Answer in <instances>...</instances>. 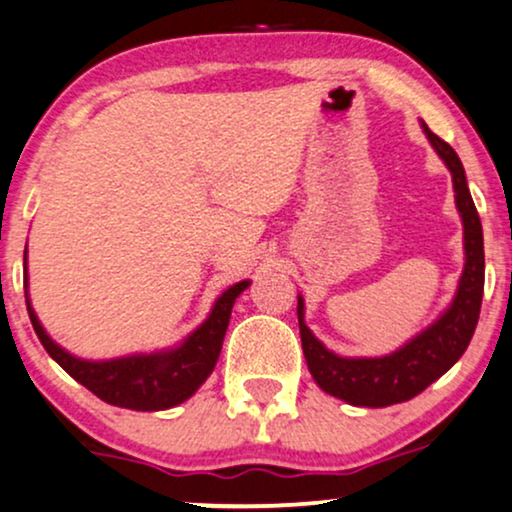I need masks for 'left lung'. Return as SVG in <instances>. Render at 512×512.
<instances>
[{
  "label": "left lung",
  "instance_id": "obj_1",
  "mask_svg": "<svg viewBox=\"0 0 512 512\" xmlns=\"http://www.w3.org/2000/svg\"><path fill=\"white\" fill-rule=\"evenodd\" d=\"M427 140L437 149L453 175L456 206L465 227V268L460 275L456 299L432 327L384 358H342L327 351L304 323V299L299 296V330L301 346L318 387L351 406L384 408L418 396L434 380H439L468 349L475 334L479 308L484 294V237L475 201L470 197L463 163L449 142L422 123Z\"/></svg>",
  "mask_w": 512,
  "mask_h": 512
}]
</instances>
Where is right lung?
I'll list each match as a JSON object with an SVG mask.
<instances>
[{
    "mask_svg": "<svg viewBox=\"0 0 512 512\" xmlns=\"http://www.w3.org/2000/svg\"><path fill=\"white\" fill-rule=\"evenodd\" d=\"M246 287H249V282L244 280L223 292L206 323L189 334L178 349L102 363L80 361V358L63 351L42 330L28 299H25V304H28L30 323L35 327L37 339L49 356L82 387H87L94 396L111 403V406L130 410H163L187 401L216 368L227 323H230L232 304Z\"/></svg>",
    "mask_w": 512,
    "mask_h": 512,
    "instance_id": "obj_1",
    "label": "right lung"
}]
</instances>
